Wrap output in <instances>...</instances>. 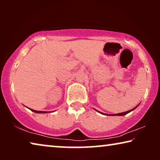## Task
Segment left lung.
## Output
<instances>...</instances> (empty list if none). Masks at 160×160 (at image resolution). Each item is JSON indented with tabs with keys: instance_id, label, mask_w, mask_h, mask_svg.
<instances>
[{
	"instance_id": "8db88e82",
	"label": "left lung",
	"mask_w": 160,
	"mask_h": 160,
	"mask_svg": "<svg viewBox=\"0 0 160 160\" xmlns=\"http://www.w3.org/2000/svg\"><path fill=\"white\" fill-rule=\"evenodd\" d=\"M138 106H138H137L136 107H135V108H134L131 109V110H130V111H125V112H122V113H116V114H106V113H104L100 112V111H97V110H96V109H95V111H98V112H99V113H101V114H103V115H106V116H124V115H126V114H127V113H130V112H131V111H133V110H134V109H135V108H136Z\"/></svg>"
}]
</instances>
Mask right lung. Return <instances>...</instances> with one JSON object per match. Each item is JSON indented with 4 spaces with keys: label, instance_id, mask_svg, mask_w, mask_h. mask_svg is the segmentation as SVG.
I'll return each mask as SVG.
<instances>
[{
    "label": "right lung",
    "instance_id": "1",
    "mask_svg": "<svg viewBox=\"0 0 160 160\" xmlns=\"http://www.w3.org/2000/svg\"><path fill=\"white\" fill-rule=\"evenodd\" d=\"M32 111H33L35 113H48L47 111H36V110H33V109H31V108H29Z\"/></svg>",
    "mask_w": 160,
    "mask_h": 160
}]
</instances>
